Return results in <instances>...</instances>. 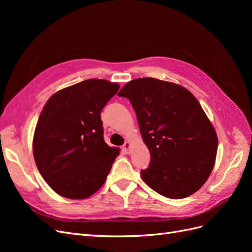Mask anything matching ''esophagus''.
<instances>
[{"label": "esophagus", "mask_w": 252, "mask_h": 252, "mask_svg": "<svg viewBox=\"0 0 252 252\" xmlns=\"http://www.w3.org/2000/svg\"><path fill=\"white\" fill-rule=\"evenodd\" d=\"M130 147H131V144H130V142L126 141V142H125V144L123 145V150L126 152V154H129V152H130Z\"/></svg>", "instance_id": "obj_1"}]
</instances>
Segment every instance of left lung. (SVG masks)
Returning <instances> with one entry per match:
<instances>
[{"instance_id": "1", "label": "left lung", "mask_w": 252, "mask_h": 252, "mask_svg": "<svg viewBox=\"0 0 252 252\" xmlns=\"http://www.w3.org/2000/svg\"><path fill=\"white\" fill-rule=\"evenodd\" d=\"M118 95L130 101L150 152L143 181L173 200L197 191L215 166L218 136L195 96L178 84L154 78L132 80Z\"/></svg>"}]
</instances>
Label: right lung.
<instances>
[{"label":"right lung","mask_w":252,"mask_h":252,"mask_svg":"<svg viewBox=\"0 0 252 252\" xmlns=\"http://www.w3.org/2000/svg\"><path fill=\"white\" fill-rule=\"evenodd\" d=\"M119 88L118 83L89 79L58 91L45 104L33 157L58 194L86 199L103 186L120 149L105 143L101 112Z\"/></svg>","instance_id":"obj_1"}]
</instances>
